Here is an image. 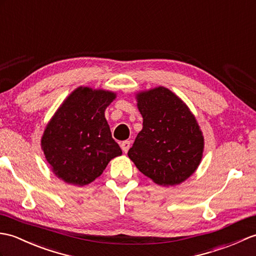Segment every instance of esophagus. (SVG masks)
<instances>
[{
  "label": "esophagus",
  "instance_id": "34e87169",
  "mask_svg": "<svg viewBox=\"0 0 256 256\" xmlns=\"http://www.w3.org/2000/svg\"><path fill=\"white\" fill-rule=\"evenodd\" d=\"M120 146H122V151H124V153H127L128 150H129V148H130V141H128V140L122 141V142L120 144Z\"/></svg>",
  "mask_w": 256,
  "mask_h": 256
}]
</instances>
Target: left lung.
<instances>
[{"label": "left lung", "mask_w": 256, "mask_h": 256, "mask_svg": "<svg viewBox=\"0 0 256 256\" xmlns=\"http://www.w3.org/2000/svg\"><path fill=\"white\" fill-rule=\"evenodd\" d=\"M144 118L128 156L139 171L163 186L180 184L202 158L204 136L188 107L166 88L136 95Z\"/></svg>", "instance_id": "left-lung-1"}]
</instances>
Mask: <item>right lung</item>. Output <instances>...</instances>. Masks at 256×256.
I'll return each mask as SVG.
<instances>
[{
    "mask_svg": "<svg viewBox=\"0 0 256 256\" xmlns=\"http://www.w3.org/2000/svg\"><path fill=\"white\" fill-rule=\"evenodd\" d=\"M115 98L110 90L80 86L50 119L42 149L52 172L66 183H92L112 158L122 156L105 118V110Z\"/></svg>",
    "mask_w": 256,
    "mask_h": 256,
    "instance_id": "1",
    "label": "right lung"
}]
</instances>
